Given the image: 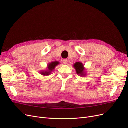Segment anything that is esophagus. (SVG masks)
<instances>
[{
  "instance_id": "obj_1",
  "label": "esophagus",
  "mask_w": 128,
  "mask_h": 128,
  "mask_svg": "<svg viewBox=\"0 0 128 128\" xmlns=\"http://www.w3.org/2000/svg\"><path fill=\"white\" fill-rule=\"evenodd\" d=\"M68 60L67 59H64L63 60V63L64 64H66L67 63H68Z\"/></svg>"
}]
</instances>
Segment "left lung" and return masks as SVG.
Wrapping results in <instances>:
<instances>
[{"instance_id":"left-lung-1","label":"left lung","mask_w":128,"mask_h":128,"mask_svg":"<svg viewBox=\"0 0 128 128\" xmlns=\"http://www.w3.org/2000/svg\"><path fill=\"white\" fill-rule=\"evenodd\" d=\"M73 67H74L76 70V73L79 76L84 77L86 76V72H85V68L84 67V64L82 62H77L75 64H74Z\"/></svg>"}]
</instances>
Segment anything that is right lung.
<instances>
[{
    "label": "right lung",
    "mask_w": 128,
    "mask_h": 128,
    "mask_svg": "<svg viewBox=\"0 0 128 128\" xmlns=\"http://www.w3.org/2000/svg\"><path fill=\"white\" fill-rule=\"evenodd\" d=\"M59 64V62L58 61H54L48 64V69L44 70V72H40L41 74L43 76H48L51 74V72L54 70L56 66Z\"/></svg>",
    "instance_id": "add662e5"
}]
</instances>
